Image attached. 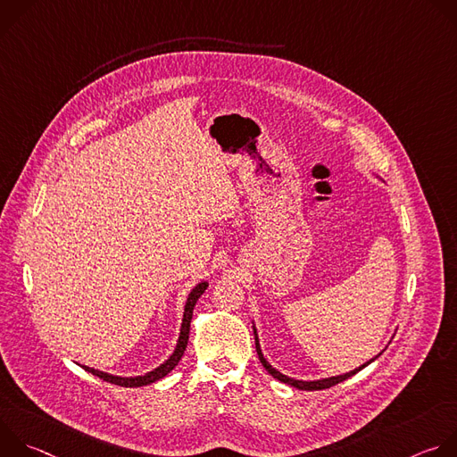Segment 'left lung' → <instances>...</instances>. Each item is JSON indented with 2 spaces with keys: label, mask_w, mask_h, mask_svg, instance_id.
I'll use <instances>...</instances> for the list:
<instances>
[{
  "label": "left lung",
  "mask_w": 457,
  "mask_h": 457,
  "mask_svg": "<svg viewBox=\"0 0 457 457\" xmlns=\"http://www.w3.org/2000/svg\"><path fill=\"white\" fill-rule=\"evenodd\" d=\"M376 175V173H374ZM253 333H254V345H256V353H258V358H260V361H262V365H264V369L273 376V378H277L278 381H282V383H287V385H291V386H295V388H298V390H321V388H329V386H333V385H337V383H340V381H344V379H347V378H351V376H354L356 372H360L363 367H367L369 363H372L379 354H376L374 358H370L369 361H365V363H361L360 367H356L354 370H349V372H345V374H338V376H329V378H320V379H296V378H289L287 374H282L280 370H277L270 361H268V358L264 356V353H262V347H260V340H258V333H256V328H254V321H253Z\"/></svg>",
  "instance_id": "8db88e82"
}]
</instances>
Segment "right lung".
Returning a JSON list of instances; mask_svg holds the SVG:
<instances>
[{
    "mask_svg": "<svg viewBox=\"0 0 457 457\" xmlns=\"http://www.w3.org/2000/svg\"><path fill=\"white\" fill-rule=\"evenodd\" d=\"M208 282L203 280L199 282L197 286H195L187 298H186V305H184V314H182V323H180V333H179V340H177V345H175V351L170 354L168 360H164L159 367H155L154 370L146 372V374H141V376H117V374H110V372H104V370H97V369H92V367H87V365H81L85 370L92 372L94 376L104 379V381H110V383H115V385H120V386H145V385H150V383H155L159 381L161 378H164L166 374H170L180 361L186 347H187V338H189V323H191V316H193V309H195V303H197V300L201 298V295L208 289Z\"/></svg>",
    "mask_w": 457,
    "mask_h": 457,
    "instance_id": "obj_1",
    "label": "right lung"
}]
</instances>
